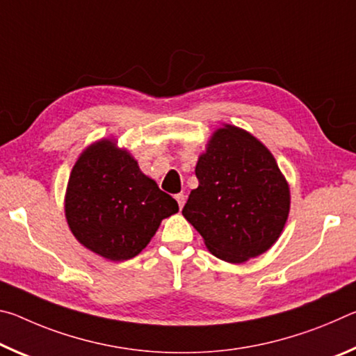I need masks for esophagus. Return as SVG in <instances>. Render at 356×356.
<instances>
[{
  "instance_id": "34e87169",
  "label": "esophagus",
  "mask_w": 356,
  "mask_h": 356,
  "mask_svg": "<svg viewBox=\"0 0 356 356\" xmlns=\"http://www.w3.org/2000/svg\"><path fill=\"white\" fill-rule=\"evenodd\" d=\"M185 200H186V196L184 195V193H179V195H176V201L179 204V209H182L185 206Z\"/></svg>"
}]
</instances>
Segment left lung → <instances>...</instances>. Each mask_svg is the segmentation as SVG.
Listing matches in <instances>:
<instances>
[{
	"label": "left lung",
	"mask_w": 356,
	"mask_h": 356,
	"mask_svg": "<svg viewBox=\"0 0 356 356\" xmlns=\"http://www.w3.org/2000/svg\"><path fill=\"white\" fill-rule=\"evenodd\" d=\"M197 188L182 210L207 250L242 264L272 248L291 209V191L275 156L234 125L215 131L196 163Z\"/></svg>",
	"instance_id": "8db88e82"
}]
</instances>
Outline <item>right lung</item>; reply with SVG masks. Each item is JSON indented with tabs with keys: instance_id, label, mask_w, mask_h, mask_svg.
Wrapping results in <instances>:
<instances>
[{
	"instance_id": "right-lung-1",
	"label": "right lung",
	"mask_w": 356,
	"mask_h": 356,
	"mask_svg": "<svg viewBox=\"0 0 356 356\" xmlns=\"http://www.w3.org/2000/svg\"><path fill=\"white\" fill-rule=\"evenodd\" d=\"M64 209L78 242L114 262L140 254L161 220L179 212L177 201L113 140L94 143L78 156Z\"/></svg>"
}]
</instances>
